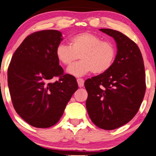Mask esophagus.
<instances>
[{
	"label": "esophagus",
	"mask_w": 156,
	"mask_h": 156,
	"mask_svg": "<svg viewBox=\"0 0 156 156\" xmlns=\"http://www.w3.org/2000/svg\"><path fill=\"white\" fill-rule=\"evenodd\" d=\"M77 82H78V86L80 87H83L84 86V80L83 79H82V78H78L77 79Z\"/></svg>",
	"instance_id": "1"
}]
</instances>
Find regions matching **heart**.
<instances>
[{
  "mask_svg": "<svg viewBox=\"0 0 156 156\" xmlns=\"http://www.w3.org/2000/svg\"><path fill=\"white\" fill-rule=\"evenodd\" d=\"M115 45L111 41L102 40L93 33L83 32L72 36L69 45H59L55 55L60 63L70 66L80 55L81 61L68 68L69 74L76 77L83 76L93 72L103 74L112 67L116 56Z\"/></svg>",
  "mask_w": 156,
  "mask_h": 156,
  "instance_id": "obj_1",
  "label": "heart"
}]
</instances>
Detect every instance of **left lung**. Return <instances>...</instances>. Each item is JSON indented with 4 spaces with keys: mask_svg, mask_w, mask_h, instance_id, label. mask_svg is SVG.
<instances>
[{
    "mask_svg": "<svg viewBox=\"0 0 156 156\" xmlns=\"http://www.w3.org/2000/svg\"><path fill=\"white\" fill-rule=\"evenodd\" d=\"M100 30L115 41L117 55L107 72L85 81L86 108L95 126L109 130L125 125L138 113L146 93V74L142 54L134 41L118 30Z\"/></svg>",
    "mask_w": 156,
    "mask_h": 156,
    "instance_id": "left-lung-1",
    "label": "left lung"
}]
</instances>
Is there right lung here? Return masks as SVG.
Segmentation results:
<instances>
[{
  "mask_svg": "<svg viewBox=\"0 0 156 156\" xmlns=\"http://www.w3.org/2000/svg\"><path fill=\"white\" fill-rule=\"evenodd\" d=\"M62 40V33L56 30L33 33L16 49L8 66V84L14 108L33 127L56 124L78 88L76 78L64 73L55 55ZM55 76L59 80L51 82Z\"/></svg>",
  "mask_w": 156,
  "mask_h": 156,
  "instance_id": "add662e5",
  "label": "right lung"
}]
</instances>
